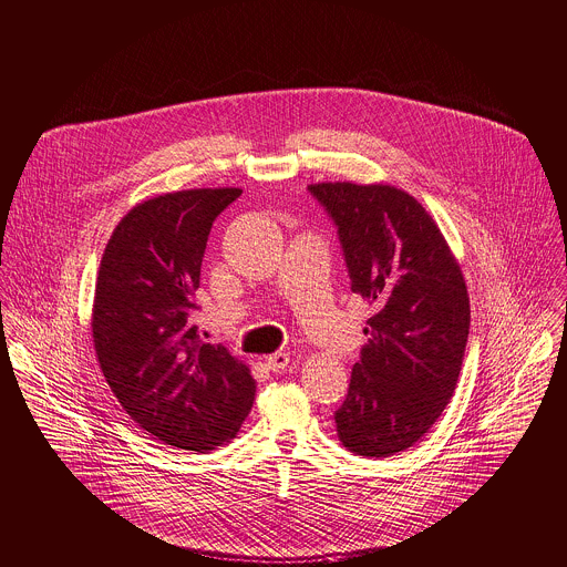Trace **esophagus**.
I'll return each mask as SVG.
<instances>
[{
	"label": "esophagus",
	"instance_id": "1",
	"mask_svg": "<svg viewBox=\"0 0 567 567\" xmlns=\"http://www.w3.org/2000/svg\"><path fill=\"white\" fill-rule=\"evenodd\" d=\"M267 367L274 371V373H282L287 367H289V353L285 351H276L271 355H267Z\"/></svg>",
	"mask_w": 567,
	"mask_h": 567
}]
</instances>
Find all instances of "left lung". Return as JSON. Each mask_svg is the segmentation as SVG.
Segmentation results:
<instances>
[{"label":"left lung","instance_id":"obj_1","mask_svg":"<svg viewBox=\"0 0 567 567\" xmlns=\"http://www.w3.org/2000/svg\"><path fill=\"white\" fill-rule=\"evenodd\" d=\"M309 194L338 227L351 291L373 307L336 432L358 456H394L430 432L456 390L467 287L439 225L403 188L318 182Z\"/></svg>","mask_w":567,"mask_h":567}]
</instances>
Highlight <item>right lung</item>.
<instances>
[{"label":"right lung","instance_id":"add662e5","mask_svg":"<svg viewBox=\"0 0 567 567\" xmlns=\"http://www.w3.org/2000/svg\"><path fill=\"white\" fill-rule=\"evenodd\" d=\"M243 188H188L135 205L97 274L93 344L104 379L148 436L209 452L247 419L256 381L223 344L200 340L192 313L214 220Z\"/></svg>","mask_w":567,"mask_h":567}]
</instances>
